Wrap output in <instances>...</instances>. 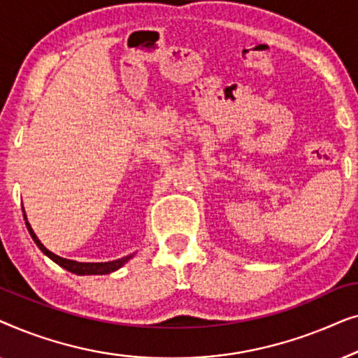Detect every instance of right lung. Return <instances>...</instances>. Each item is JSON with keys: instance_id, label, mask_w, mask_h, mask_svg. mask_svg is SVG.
<instances>
[{"instance_id": "right-lung-1", "label": "right lung", "mask_w": 358, "mask_h": 358, "mask_svg": "<svg viewBox=\"0 0 358 358\" xmlns=\"http://www.w3.org/2000/svg\"><path fill=\"white\" fill-rule=\"evenodd\" d=\"M24 220H26V227L29 229V233H31L34 243L38 246V249H41L45 256L50 257L53 262H57L58 266L66 268L68 272L76 273V275H104V273H110V272L117 271V268H120L131 257V256H127V257L117 259V261H112V262H76V261H70V259H63L60 256H57V254L48 251V249L43 246L41 241H38V238L36 236V233L32 231L31 224H29V222H27L26 213H24Z\"/></svg>"}]
</instances>
